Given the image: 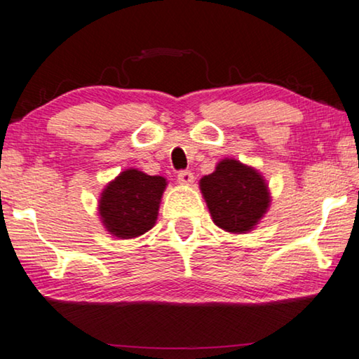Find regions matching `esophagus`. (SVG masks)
<instances>
[{"label":"esophagus","instance_id":"obj_1","mask_svg":"<svg viewBox=\"0 0 359 359\" xmlns=\"http://www.w3.org/2000/svg\"><path fill=\"white\" fill-rule=\"evenodd\" d=\"M178 181L181 184H188L189 186L194 181V175L188 170H183V171H180V173H178Z\"/></svg>","mask_w":359,"mask_h":359}]
</instances>
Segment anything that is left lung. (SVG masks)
Returning <instances> with one entry per match:
<instances>
[{"label":"left lung","mask_w":359,"mask_h":359,"mask_svg":"<svg viewBox=\"0 0 359 359\" xmlns=\"http://www.w3.org/2000/svg\"><path fill=\"white\" fill-rule=\"evenodd\" d=\"M214 224L225 232L247 233L257 227L271 203L258 170L233 158L219 161L214 173L199 181Z\"/></svg>","instance_id":"obj_1"}]
</instances>
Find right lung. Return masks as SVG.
I'll return each instance as SVG.
<instances>
[{
  "mask_svg": "<svg viewBox=\"0 0 359 359\" xmlns=\"http://www.w3.org/2000/svg\"><path fill=\"white\" fill-rule=\"evenodd\" d=\"M163 176H150L135 168L126 170L101 193L100 215L104 229L117 238H135L154 227L161 196Z\"/></svg>",
  "mask_w": 359,
  "mask_h": 359,
  "instance_id": "1",
  "label": "right lung"
}]
</instances>
